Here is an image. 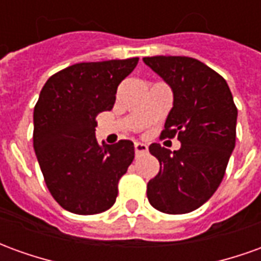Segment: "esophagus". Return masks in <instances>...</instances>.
I'll list each match as a JSON object with an SVG mask.
<instances>
[{"mask_svg":"<svg viewBox=\"0 0 261 261\" xmlns=\"http://www.w3.org/2000/svg\"><path fill=\"white\" fill-rule=\"evenodd\" d=\"M134 149H136L137 155H141V153L148 152V145L147 144H142V142H136L134 144Z\"/></svg>","mask_w":261,"mask_h":261,"instance_id":"1","label":"esophagus"}]
</instances>
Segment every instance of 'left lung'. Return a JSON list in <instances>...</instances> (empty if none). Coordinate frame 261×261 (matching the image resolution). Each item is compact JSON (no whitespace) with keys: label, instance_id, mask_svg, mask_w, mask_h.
I'll return each instance as SVG.
<instances>
[{"label":"left lung","instance_id":"1","mask_svg":"<svg viewBox=\"0 0 261 261\" xmlns=\"http://www.w3.org/2000/svg\"><path fill=\"white\" fill-rule=\"evenodd\" d=\"M142 60L173 92L161 137L176 136L181 144L173 152L156 142L149 145L161 169L148 181L147 197L161 213H192L224 179L235 148L238 109L226 81L201 61L183 56Z\"/></svg>","mask_w":261,"mask_h":261}]
</instances>
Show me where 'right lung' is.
<instances>
[{"label": "right lung", "mask_w": 261, "mask_h": 261, "mask_svg": "<svg viewBox=\"0 0 261 261\" xmlns=\"http://www.w3.org/2000/svg\"><path fill=\"white\" fill-rule=\"evenodd\" d=\"M138 57L80 63L51 75L33 112V148L48 192L69 213L106 211L134 159V144L99 145L96 116L113 109L117 86Z\"/></svg>", "instance_id": "right-lung-1"}]
</instances>
